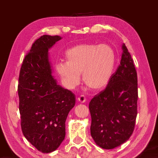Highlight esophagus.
<instances>
[{"instance_id": "esophagus-1", "label": "esophagus", "mask_w": 158, "mask_h": 158, "mask_svg": "<svg viewBox=\"0 0 158 158\" xmlns=\"http://www.w3.org/2000/svg\"><path fill=\"white\" fill-rule=\"evenodd\" d=\"M78 101L80 103H84V102H85V96L83 95H80L79 97L78 98Z\"/></svg>"}]
</instances>
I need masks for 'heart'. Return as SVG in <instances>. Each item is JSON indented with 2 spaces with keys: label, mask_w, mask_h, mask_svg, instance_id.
I'll return each mask as SVG.
<instances>
[{
  "label": "heart",
  "mask_w": 158,
  "mask_h": 158,
  "mask_svg": "<svg viewBox=\"0 0 158 158\" xmlns=\"http://www.w3.org/2000/svg\"><path fill=\"white\" fill-rule=\"evenodd\" d=\"M66 63L56 65V69L67 86L79 84L81 74L84 84L90 89H102L110 79L115 64V53L106 44H82L65 52Z\"/></svg>",
  "instance_id": "1"
}]
</instances>
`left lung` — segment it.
<instances>
[{"instance_id": "1", "label": "left lung", "mask_w": 158, "mask_h": 158, "mask_svg": "<svg viewBox=\"0 0 158 158\" xmlns=\"http://www.w3.org/2000/svg\"><path fill=\"white\" fill-rule=\"evenodd\" d=\"M121 63L108 84L89 103L90 135L97 145L113 149L132 135L137 115V74L125 44Z\"/></svg>"}]
</instances>
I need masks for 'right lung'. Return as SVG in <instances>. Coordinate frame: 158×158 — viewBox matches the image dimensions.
<instances>
[{"label": "right lung", "mask_w": 158, "mask_h": 158, "mask_svg": "<svg viewBox=\"0 0 158 158\" xmlns=\"http://www.w3.org/2000/svg\"><path fill=\"white\" fill-rule=\"evenodd\" d=\"M60 39L47 35L37 39L23 59L19 77L21 130L44 153L55 151L64 140L66 118L75 105L74 93L58 85L52 75L48 50Z\"/></svg>", "instance_id": "add662e5"}]
</instances>
